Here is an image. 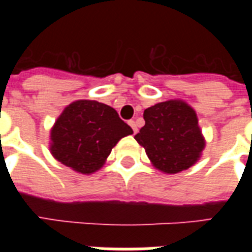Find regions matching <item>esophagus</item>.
I'll list each match as a JSON object with an SVG mask.
<instances>
[{
	"mask_svg": "<svg viewBox=\"0 0 252 252\" xmlns=\"http://www.w3.org/2000/svg\"><path fill=\"white\" fill-rule=\"evenodd\" d=\"M128 124H129L130 128L133 129V133H137V126H136V122H134V120H129Z\"/></svg>",
	"mask_w": 252,
	"mask_h": 252,
	"instance_id": "34e87169",
	"label": "esophagus"
}]
</instances>
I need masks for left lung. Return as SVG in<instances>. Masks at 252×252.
<instances>
[{
    "mask_svg": "<svg viewBox=\"0 0 252 252\" xmlns=\"http://www.w3.org/2000/svg\"><path fill=\"white\" fill-rule=\"evenodd\" d=\"M145 126L134 138L153 166L166 174L187 170L199 161L205 146L195 110L179 99L144 111Z\"/></svg>",
    "mask_w": 252,
    "mask_h": 252,
    "instance_id": "1",
    "label": "left lung"
}]
</instances>
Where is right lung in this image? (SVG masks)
Instances as JSON below:
<instances>
[{
    "instance_id": "obj_1",
    "label": "right lung",
    "mask_w": 252,
    "mask_h": 252,
    "mask_svg": "<svg viewBox=\"0 0 252 252\" xmlns=\"http://www.w3.org/2000/svg\"><path fill=\"white\" fill-rule=\"evenodd\" d=\"M133 133L112 107L96 100H76L65 107L51 129V153L81 174L98 171L119 140Z\"/></svg>"
}]
</instances>
